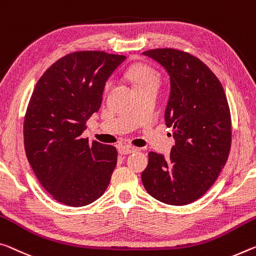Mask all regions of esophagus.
Wrapping results in <instances>:
<instances>
[{
  "label": "esophagus",
  "instance_id": "1",
  "mask_svg": "<svg viewBox=\"0 0 256 256\" xmlns=\"http://www.w3.org/2000/svg\"><path fill=\"white\" fill-rule=\"evenodd\" d=\"M136 147H132V146H120L118 148V152L120 155H128V154H131V152H136Z\"/></svg>",
  "mask_w": 256,
  "mask_h": 256
}]
</instances>
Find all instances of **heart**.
Segmentation results:
<instances>
[{
    "label": "heart",
    "instance_id": "heart-1",
    "mask_svg": "<svg viewBox=\"0 0 256 256\" xmlns=\"http://www.w3.org/2000/svg\"><path fill=\"white\" fill-rule=\"evenodd\" d=\"M128 76L136 88L149 84H155L158 86V82H160V75H158V72L154 68L149 66H144V64L132 67L128 72ZM110 88L112 80H107L106 84H104V90L109 91Z\"/></svg>",
    "mask_w": 256,
    "mask_h": 256
}]
</instances>
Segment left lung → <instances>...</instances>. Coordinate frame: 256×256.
Returning a JSON list of instances; mask_svg holds the SVG:
<instances>
[{
	"label": "left lung",
	"mask_w": 256,
	"mask_h": 256,
	"mask_svg": "<svg viewBox=\"0 0 256 256\" xmlns=\"http://www.w3.org/2000/svg\"><path fill=\"white\" fill-rule=\"evenodd\" d=\"M142 54L170 75L165 124L172 128L176 144L168 158L150 152L141 179L155 200L190 204L204 196L228 160L231 115L226 92L216 74L188 52L165 48Z\"/></svg>",
	"instance_id": "1"
}]
</instances>
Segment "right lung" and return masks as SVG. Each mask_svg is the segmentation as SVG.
Returning <instances> with one entry per match:
<instances>
[{"instance_id": "obj_1", "label": "right lung", "mask_w": 256, "mask_h": 256, "mask_svg": "<svg viewBox=\"0 0 256 256\" xmlns=\"http://www.w3.org/2000/svg\"><path fill=\"white\" fill-rule=\"evenodd\" d=\"M126 56L76 51L40 77L24 120L27 160L40 186L62 204L80 208L106 192L117 164L114 146L82 133L99 110L104 84Z\"/></svg>"}]
</instances>
